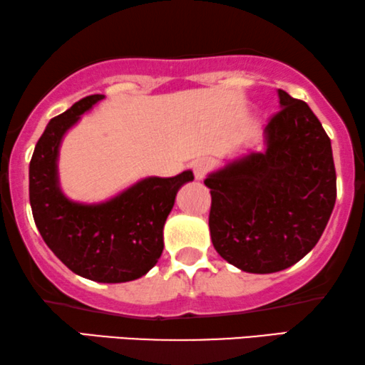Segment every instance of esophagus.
Here are the masks:
<instances>
[{
    "label": "esophagus",
    "mask_w": 365,
    "mask_h": 365,
    "mask_svg": "<svg viewBox=\"0 0 365 365\" xmlns=\"http://www.w3.org/2000/svg\"><path fill=\"white\" fill-rule=\"evenodd\" d=\"M210 170H212V163H210V160H207V158L197 160L195 163H193V175H195L197 180L204 178L205 175L210 172Z\"/></svg>",
    "instance_id": "34e87169"
}]
</instances>
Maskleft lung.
Masks as SVG:
<instances>
[{
  "instance_id": "1",
  "label": "left lung",
  "mask_w": 365,
  "mask_h": 365,
  "mask_svg": "<svg viewBox=\"0 0 365 365\" xmlns=\"http://www.w3.org/2000/svg\"><path fill=\"white\" fill-rule=\"evenodd\" d=\"M266 151L212 173L210 237L247 273H276L315 247L334 210L336 175L330 138L305 101L278 91Z\"/></svg>"
}]
</instances>
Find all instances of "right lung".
<instances>
[{
    "label": "right lung",
    "instance_id": "right-lung-1",
    "mask_svg": "<svg viewBox=\"0 0 365 365\" xmlns=\"http://www.w3.org/2000/svg\"><path fill=\"white\" fill-rule=\"evenodd\" d=\"M103 94L87 96L45 128L30 161V205L35 224L52 252L68 269L99 283L141 278L163 252V225L190 170L170 178H145L99 205L63 197L57 180L62 136Z\"/></svg>",
    "mask_w": 365,
    "mask_h": 365
}]
</instances>
